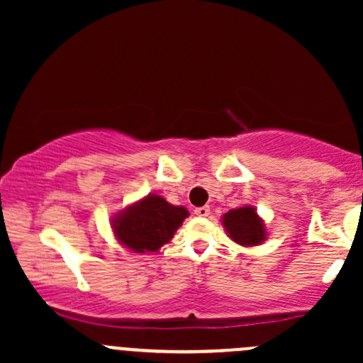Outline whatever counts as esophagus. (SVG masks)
<instances>
[{
    "label": "esophagus",
    "instance_id": "1",
    "mask_svg": "<svg viewBox=\"0 0 363 363\" xmlns=\"http://www.w3.org/2000/svg\"><path fill=\"white\" fill-rule=\"evenodd\" d=\"M194 215H198V216H208V215H210V208H208V206H198V208H194Z\"/></svg>",
    "mask_w": 363,
    "mask_h": 363
}]
</instances>
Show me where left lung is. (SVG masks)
I'll return each mask as SVG.
<instances>
[{
  "label": "left lung",
  "mask_w": 363,
  "mask_h": 363,
  "mask_svg": "<svg viewBox=\"0 0 363 363\" xmlns=\"http://www.w3.org/2000/svg\"><path fill=\"white\" fill-rule=\"evenodd\" d=\"M223 227L232 240L240 245H257L266 239L262 220L254 206H242L223 215Z\"/></svg>",
  "instance_id": "obj_1"
}]
</instances>
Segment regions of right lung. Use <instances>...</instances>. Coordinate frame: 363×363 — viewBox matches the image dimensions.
<instances>
[{
  "label": "right lung",
  "mask_w": 363,
  "mask_h": 363,
  "mask_svg": "<svg viewBox=\"0 0 363 363\" xmlns=\"http://www.w3.org/2000/svg\"><path fill=\"white\" fill-rule=\"evenodd\" d=\"M184 206H174L162 196L148 194L126 208L112 222L121 244L135 252H155L172 239L186 216Z\"/></svg>",
  "instance_id": "1"
}]
</instances>
